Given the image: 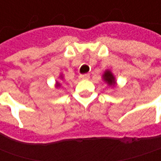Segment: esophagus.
<instances>
[{
	"instance_id": "esophagus-1",
	"label": "esophagus",
	"mask_w": 161,
	"mask_h": 161,
	"mask_svg": "<svg viewBox=\"0 0 161 161\" xmlns=\"http://www.w3.org/2000/svg\"><path fill=\"white\" fill-rule=\"evenodd\" d=\"M80 78L82 80H88L90 78V75L88 74H85V75H81Z\"/></svg>"
}]
</instances>
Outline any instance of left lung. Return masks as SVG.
<instances>
[{
    "label": "left lung",
    "instance_id": "1",
    "mask_svg": "<svg viewBox=\"0 0 161 161\" xmlns=\"http://www.w3.org/2000/svg\"><path fill=\"white\" fill-rule=\"evenodd\" d=\"M102 78L103 80L105 82V84H107V86H112V87H114L117 86V83H116V78L114 76V75L113 74V72L111 70H105L103 75H102Z\"/></svg>",
    "mask_w": 161,
    "mask_h": 161
}]
</instances>
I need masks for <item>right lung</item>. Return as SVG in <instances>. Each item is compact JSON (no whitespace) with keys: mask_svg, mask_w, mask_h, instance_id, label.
<instances>
[{"mask_svg":"<svg viewBox=\"0 0 161 161\" xmlns=\"http://www.w3.org/2000/svg\"><path fill=\"white\" fill-rule=\"evenodd\" d=\"M59 79L60 81L64 80V76H63V75H62V74H60ZM60 81L59 80L56 81V84H55V87H56V89H58V88L61 87V83H60Z\"/></svg>","mask_w":161,"mask_h":161,"instance_id":"obj_1","label":"right lung"}]
</instances>
